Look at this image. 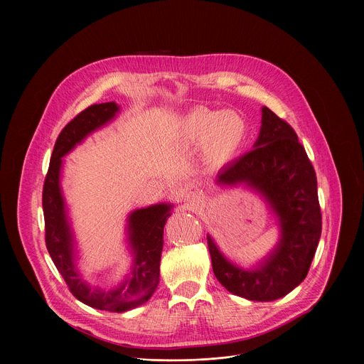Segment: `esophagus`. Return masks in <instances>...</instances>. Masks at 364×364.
Returning <instances> with one entry per match:
<instances>
[{
	"mask_svg": "<svg viewBox=\"0 0 364 364\" xmlns=\"http://www.w3.org/2000/svg\"><path fill=\"white\" fill-rule=\"evenodd\" d=\"M191 201H193V200H188V198H187V203H188V205H190V207H191V205H194V203H191Z\"/></svg>",
	"mask_w": 364,
	"mask_h": 364,
	"instance_id": "1",
	"label": "esophagus"
}]
</instances>
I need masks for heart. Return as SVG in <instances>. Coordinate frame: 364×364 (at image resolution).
I'll return each mask as SVG.
<instances>
[{
  "label": "heart",
  "instance_id": "b5f03b06",
  "mask_svg": "<svg viewBox=\"0 0 364 364\" xmlns=\"http://www.w3.org/2000/svg\"><path fill=\"white\" fill-rule=\"evenodd\" d=\"M249 135L246 121L236 112L196 108L178 124L176 141L183 146H203L216 161H229Z\"/></svg>",
  "mask_w": 364,
  "mask_h": 364
}]
</instances>
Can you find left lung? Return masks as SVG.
Masks as SVG:
<instances>
[{
	"label": "left lung",
	"instance_id": "8db88e82",
	"mask_svg": "<svg viewBox=\"0 0 364 364\" xmlns=\"http://www.w3.org/2000/svg\"><path fill=\"white\" fill-rule=\"evenodd\" d=\"M262 125L253 149L223 167L219 186H246L261 194L279 226L277 246L261 262L245 269L228 259L207 235L218 281L249 301H275L306 277L321 236L317 177L295 131L269 108H262Z\"/></svg>",
	"mask_w": 364,
	"mask_h": 364
}]
</instances>
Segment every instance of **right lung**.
<instances>
[{
  "instance_id": "add662e5",
  "label": "right lung",
  "mask_w": 364,
  "mask_h": 364,
  "mask_svg": "<svg viewBox=\"0 0 364 364\" xmlns=\"http://www.w3.org/2000/svg\"><path fill=\"white\" fill-rule=\"evenodd\" d=\"M119 112L115 102L96 103L82 111L60 132L43 187L46 246L70 292L83 304L111 313H125L145 304L160 281L163 235L173 204L159 203L136 209L127 219V242L132 262L124 279L111 289L90 287L77 269V252L60 186L63 157L92 132L109 124Z\"/></svg>"
}]
</instances>
